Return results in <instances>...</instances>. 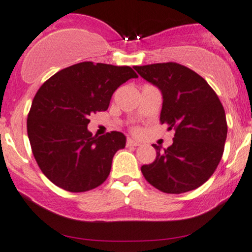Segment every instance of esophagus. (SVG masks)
I'll use <instances>...</instances> for the list:
<instances>
[{
    "mask_svg": "<svg viewBox=\"0 0 252 252\" xmlns=\"http://www.w3.org/2000/svg\"><path fill=\"white\" fill-rule=\"evenodd\" d=\"M126 146H134V147L140 146V142L134 141L133 139H128V140H126Z\"/></svg>",
    "mask_w": 252,
    "mask_h": 252,
    "instance_id": "34e87169",
    "label": "esophagus"
}]
</instances>
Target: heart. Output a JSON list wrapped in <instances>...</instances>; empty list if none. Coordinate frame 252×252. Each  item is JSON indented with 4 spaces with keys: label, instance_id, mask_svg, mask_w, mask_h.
<instances>
[{
    "label": "heart",
    "instance_id": "b5f03b06",
    "mask_svg": "<svg viewBox=\"0 0 252 252\" xmlns=\"http://www.w3.org/2000/svg\"><path fill=\"white\" fill-rule=\"evenodd\" d=\"M138 131H139L138 128H134V133H138Z\"/></svg>",
    "mask_w": 252,
    "mask_h": 252
}]
</instances>
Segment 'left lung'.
<instances>
[{
	"label": "left lung",
	"mask_w": 252,
	"mask_h": 252,
	"mask_svg": "<svg viewBox=\"0 0 252 252\" xmlns=\"http://www.w3.org/2000/svg\"><path fill=\"white\" fill-rule=\"evenodd\" d=\"M145 80L162 91L159 122L175 131L173 144L156 149V159L144 164L145 179L167 194L201 187L215 173L227 139L225 112L204 78L175 62L136 65Z\"/></svg>",
	"instance_id": "8db88e82"
}]
</instances>
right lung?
Segmentation results:
<instances>
[{
	"label": "right lung",
	"instance_id": "1",
	"mask_svg": "<svg viewBox=\"0 0 252 252\" xmlns=\"http://www.w3.org/2000/svg\"><path fill=\"white\" fill-rule=\"evenodd\" d=\"M131 78L128 65L81 62L64 68L37 90L27 119L28 136L40 169L57 187L84 192L100 187L126 136H93L89 116L106 111L114 91Z\"/></svg>",
	"mask_w": 252,
	"mask_h": 252
}]
</instances>
